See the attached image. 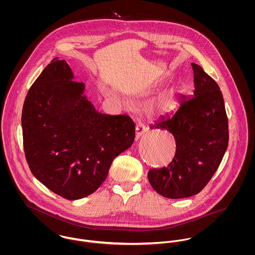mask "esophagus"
<instances>
[{
  "label": "esophagus",
  "instance_id": "1",
  "mask_svg": "<svg viewBox=\"0 0 255 255\" xmlns=\"http://www.w3.org/2000/svg\"><path fill=\"white\" fill-rule=\"evenodd\" d=\"M147 130L145 127L142 124H137L135 127V134L136 137H140L144 132Z\"/></svg>",
  "mask_w": 255,
  "mask_h": 255
}]
</instances>
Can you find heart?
I'll return each mask as SVG.
<instances>
[{"label":"heart","instance_id":"1","mask_svg":"<svg viewBox=\"0 0 255 255\" xmlns=\"http://www.w3.org/2000/svg\"><path fill=\"white\" fill-rule=\"evenodd\" d=\"M168 109V105L165 101V98H160L158 101H156L155 103V110H157L158 112H165Z\"/></svg>","mask_w":255,"mask_h":255}]
</instances>
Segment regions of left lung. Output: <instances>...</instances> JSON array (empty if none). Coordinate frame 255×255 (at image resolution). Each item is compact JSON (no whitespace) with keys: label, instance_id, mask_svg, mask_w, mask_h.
<instances>
[{"label":"left lung","instance_id":"left-lung-1","mask_svg":"<svg viewBox=\"0 0 255 255\" xmlns=\"http://www.w3.org/2000/svg\"><path fill=\"white\" fill-rule=\"evenodd\" d=\"M194 91L181 101L172 117L151 128L166 129L176 139V154L168 167L148 172L151 186L160 195L178 199L200 192L209 182L229 143L224 98L216 81L191 63Z\"/></svg>","mask_w":255,"mask_h":255}]
</instances>
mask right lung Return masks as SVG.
Wrapping results in <instances>:
<instances>
[{
	"instance_id": "add662e5",
	"label": "right lung",
	"mask_w": 255,
	"mask_h": 255,
	"mask_svg": "<svg viewBox=\"0 0 255 255\" xmlns=\"http://www.w3.org/2000/svg\"><path fill=\"white\" fill-rule=\"evenodd\" d=\"M54 59L30 87L22 109L25 158L33 176L56 194L75 200L99 188L114 159L132 145L135 125L127 115L99 113Z\"/></svg>"
}]
</instances>
